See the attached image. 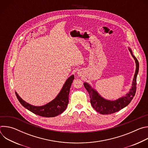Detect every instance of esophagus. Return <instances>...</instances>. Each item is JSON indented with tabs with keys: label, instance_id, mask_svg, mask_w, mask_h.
I'll return each mask as SVG.
<instances>
[{
	"label": "esophagus",
	"instance_id": "obj_1",
	"mask_svg": "<svg viewBox=\"0 0 148 148\" xmlns=\"http://www.w3.org/2000/svg\"><path fill=\"white\" fill-rule=\"evenodd\" d=\"M77 74H78V75L79 76H81V72L79 71V72H78V73H77Z\"/></svg>",
	"mask_w": 148,
	"mask_h": 148
}]
</instances>
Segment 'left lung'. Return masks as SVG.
Returning <instances> with one entry per match:
<instances>
[{"label": "left lung", "instance_id": "8db88e82", "mask_svg": "<svg viewBox=\"0 0 148 148\" xmlns=\"http://www.w3.org/2000/svg\"><path fill=\"white\" fill-rule=\"evenodd\" d=\"M128 49L135 61L136 70L132 83V87L130 91L126 93L125 95L114 101L106 99L101 97L88 83L87 82H84V87L90 94V102L92 108L99 114L103 115L111 114L118 112L127 106L135 96L136 89V77L139 71V62L133 54L131 49L128 47Z\"/></svg>", "mask_w": 148, "mask_h": 148}]
</instances>
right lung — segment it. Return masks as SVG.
Instances as JSON below:
<instances>
[{"instance_id": "1", "label": "right lung", "mask_w": 148, "mask_h": 148, "mask_svg": "<svg viewBox=\"0 0 148 148\" xmlns=\"http://www.w3.org/2000/svg\"><path fill=\"white\" fill-rule=\"evenodd\" d=\"M74 79V75L69 77L57 97L51 102L42 106L32 105L23 100L16 92L15 93L20 103L29 111L41 116L54 117L62 113L67 108L69 103L70 89Z\"/></svg>"}]
</instances>
